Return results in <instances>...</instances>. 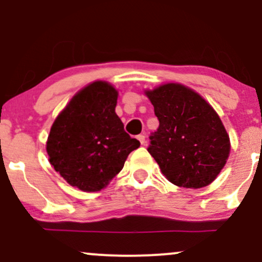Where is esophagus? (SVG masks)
I'll use <instances>...</instances> for the list:
<instances>
[{"label":"esophagus","instance_id":"esophagus-1","mask_svg":"<svg viewBox=\"0 0 262 262\" xmlns=\"http://www.w3.org/2000/svg\"><path fill=\"white\" fill-rule=\"evenodd\" d=\"M137 139L140 141V144L141 145H143V144H145V135H143V134H139L137 137Z\"/></svg>","mask_w":262,"mask_h":262}]
</instances>
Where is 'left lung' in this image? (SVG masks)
Returning <instances> with one entry per match:
<instances>
[{
    "instance_id": "obj_1",
    "label": "left lung",
    "mask_w": 262,
    "mask_h": 262,
    "mask_svg": "<svg viewBox=\"0 0 262 262\" xmlns=\"http://www.w3.org/2000/svg\"><path fill=\"white\" fill-rule=\"evenodd\" d=\"M146 96L159 119L148 151L173 185L201 188L214 181L229 156V135L215 111L188 87L166 83Z\"/></svg>"
}]
</instances>
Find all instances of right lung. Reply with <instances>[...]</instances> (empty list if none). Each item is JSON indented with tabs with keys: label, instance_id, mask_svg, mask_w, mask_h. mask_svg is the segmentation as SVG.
Masks as SVG:
<instances>
[{
	"label": "right lung",
	"instance_id": "add662e5",
	"mask_svg": "<svg viewBox=\"0 0 262 262\" xmlns=\"http://www.w3.org/2000/svg\"><path fill=\"white\" fill-rule=\"evenodd\" d=\"M117 98L114 87L96 81L74 96L50 129V164L74 187L100 191L139 148L116 114Z\"/></svg>",
	"mask_w": 262,
	"mask_h": 262
}]
</instances>
